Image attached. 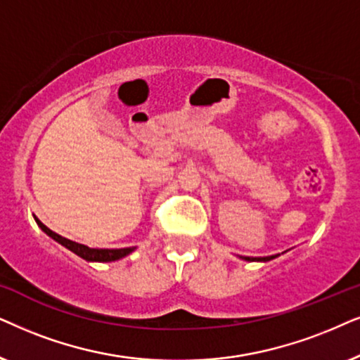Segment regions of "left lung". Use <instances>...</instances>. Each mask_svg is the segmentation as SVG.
<instances>
[{"label": "left lung", "mask_w": 360, "mask_h": 360, "mask_svg": "<svg viewBox=\"0 0 360 360\" xmlns=\"http://www.w3.org/2000/svg\"><path fill=\"white\" fill-rule=\"evenodd\" d=\"M278 257V255H271V257H260V258H253V257H243L247 262H268V260H273V258Z\"/></svg>", "instance_id": "1"}]
</instances>
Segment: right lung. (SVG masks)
<instances>
[{
	"mask_svg": "<svg viewBox=\"0 0 360 360\" xmlns=\"http://www.w3.org/2000/svg\"><path fill=\"white\" fill-rule=\"evenodd\" d=\"M36 222L42 230H44L47 236L54 238L56 242L62 243V245L67 247L74 253H77L79 257H82L84 260H87V262H113V260H118V258L127 257L128 253H131L133 250H135L133 247H128V248H89L87 245L72 242V240H69V238H65V237L59 236V233L52 232V230L49 227H46V225L42 224L39 219H36Z\"/></svg>",
	"mask_w": 360,
	"mask_h": 360,
	"instance_id": "1",
	"label": "right lung"
}]
</instances>
